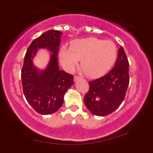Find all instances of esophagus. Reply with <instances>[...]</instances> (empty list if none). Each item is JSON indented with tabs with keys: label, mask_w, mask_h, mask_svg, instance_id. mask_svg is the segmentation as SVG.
Segmentation results:
<instances>
[{
	"label": "esophagus",
	"mask_w": 153,
	"mask_h": 153,
	"mask_svg": "<svg viewBox=\"0 0 153 153\" xmlns=\"http://www.w3.org/2000/svg\"><path fill=\"white\" fill-rule=\"evenodd\" d=\"M78 79H79V77L78 76H76V75H75L74 76V80L75 81V80H77Z\"/></svg>",
	"instance_id": "1"
}]
</instances>
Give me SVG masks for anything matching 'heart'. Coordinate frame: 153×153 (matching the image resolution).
<instances>
[{
  "label": "heart",
  "instance_id": "heart-1",
  "mask_svg": "<svg viewBox=\"0 0 153 153\" xmlns=\"http://www.w3.org/2000/svg\"><path fill=\"white\" fill-rule=\"evenodd\" d=\"M117 55V46L113 42L97 38L77 39L70 48L62 47L60 61L68 71H73L80 60V67L87 76L96 78L102 76L110 70Z\"/></svg>",
  "mask_w": 153,
  "mask_h": 153
}]
</instances>
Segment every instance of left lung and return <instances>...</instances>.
I'll return each instance as SVG.
<instances>
[{
	"label": "left lung",
	"mask_w": 153,
	"mask_h": 153,
	"mask_svg": "<svg viewBox=\"0 0 153 153\" xmlns=\"http://www.w3.org/2000/svg\"><path fill=\"white\" fill-rule=\"evenodd\" d=\"M129 82V61L122 47L112 68L104 76L88 82L89 90L84 103L93 114L104 117L120 106Z\"/></svg>",
	"instance_id": "8db88e82"
}]
</instances>
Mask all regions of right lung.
Wrapping results in <instances>:
<instances>
[{"mask_svg":"<svg viewBox=\"0 0 153 153\" xmlns=\"http://www.w3.org/2000/svg\"><path fill=\"white\" fill-rule=\"evenodd\" d=\"M62 33L49 30L33 40L26 51L22 69L23 92L26 101L40 114H51L62 106L64 95L73 84V75L60 71L57 53ZM39 48H46L53 53L48 68L39 71L32 63Z\"/></svg>","mask_w":153,"mask_h":153,"instance_id":"obj_1","label":"right lung"}]
</instances>
